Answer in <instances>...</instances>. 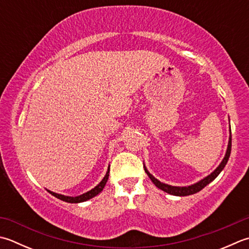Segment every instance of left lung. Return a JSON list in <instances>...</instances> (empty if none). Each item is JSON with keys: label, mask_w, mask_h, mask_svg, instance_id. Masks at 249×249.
<instances>
[{"label": "left lung", "mask_w": 249, "mask_h": 249, "mask_svg": "<svg viewBox=\"0 0 249 249\" xmlns=\"http://www.w3.org/2000/svg\"><path fill=\"white\" fill-rule=\"evenodd\" d=\"M231 130V129H230ZM232 136L230 135V138H229V144H228V149H227V153H226V157L225 159L222 160V162L220 163V165L213 170V172L207 176L206 178H204L201 181H198L197 183H194L192 186H189V187H173V186H168L166 183H162L160 181H159L158 179H155L152 175H151L147 168L144 166V172L147 173V175L149 176V178L152 180V182L157 186L159 189L163 190V191L167 192L169 194H173V196H191V194L194 193H197L201 191L202 189L205 188L208 183H211L213 179H215L219 174L221 173V170L225 168L226 164L228 163V160L230 158V153H231V145H232Z\"/></svg>", "instance_id": "obj_1"}]
</instances>
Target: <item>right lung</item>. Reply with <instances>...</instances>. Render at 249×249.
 <instances>
[{"instance_id":"add662e5","label":"right lung","mask_w":249,"mask_h":249,"mask_svg":"<svg viewBox=\"0 0 249 249\" xmlns=\"http://www.w3.org/2000/svg\"><path fill=\"white\" fill-rule=\"evenodd\" d=\"M109 173H110V167L108 168V172H107L105 178L101 180V182L98 184V186L95 187L94 189H91L90 191L86 192V193H84V194H82V196H75V197L65 196H61V194H57V193H55V192H52V191H50V190H47V191L50 192V193L52 194V196H53L55 197L61 199V201H63V202H67V203H81V202H85V201H87V199H89V198H91V197L96 196L97 194H99V193L102 191V190H104L107 181H108Z\"/></svg>"}]
</instances>
